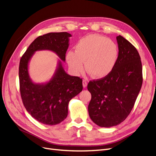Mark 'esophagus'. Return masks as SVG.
Returning <instances> with one entry per match:
<instances>
[{"mask_svg":"<svg viewBox=\"0 0 156 156\" xmlns=\"http://www.w3.org/2000/svg\"><path fill=\"white\" fill-rule=\"evenodd\" d=\"M83 88H86L87 87V82L86 81H84V80L83 81Z\"/></svg>","mask_w":156,"mask_h":156,"instance_id":"1","label":"esophagus"}]
</instances>
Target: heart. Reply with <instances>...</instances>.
<instances>
[{"mask_svg": "<svg viewBox=\"0 0 156 156\" xmlns=\"http://www.w3.org/2000/svg\"><path fill=\"white\" fill-rule=\"evenodd\" d=\"M119 58V48L115 41L100 34H89L83 37L75 45V51H69L66 60L75 74L84 71L94 79H101L109 75Z\"/></svg>", "mask_w": 156, "mask_h": 156, "instance_id": "heart-1", "label": "heart"}]
</instances>
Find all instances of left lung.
I'll return each instance as SVG.
<instances>
[{"label": "left lung", "instance_id": "1", "mask_svg": "<svg viewBox=\"0 0 156 156\" xmlns=\"http://www.w3.org/2000/svg\"><path fill=\"white\" fill-rule=\"evenodd\" d=\"M119 58L114 69L105 78L90 81L91 93L88 110L98 126L111 127L120 124L129 115L143 84V69L137 50L129 41L116 37Z\"/></svg>", "mask_w": 156, "mask_h": 156}]
</instances>
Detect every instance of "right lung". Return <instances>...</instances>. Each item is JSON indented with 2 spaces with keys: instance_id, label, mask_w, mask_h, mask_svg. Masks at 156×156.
<instances>
[{
  "instance_id": "obj_1",
  "label": "right lung",
  "mask_w": 156,
  "mask_h": 156,
  "mask_svg": "<svg viewBox=\"0 0 156 156\" xmlns=\"http://www.w3.org/2000/svg\"><path fill=\"white\" fill-rule=\"evenodd\" d=\"M66 32H51L37 37L22 56L19 67L20 92L26 110L37 121L46 125H56L68 116V103L83 90L82 79L68 75L62 66L69 47ZM48 50L54 51L60 60L49 82H33L28 73L29 62L35 52Z\"/></svg>"
}]
</instances>
